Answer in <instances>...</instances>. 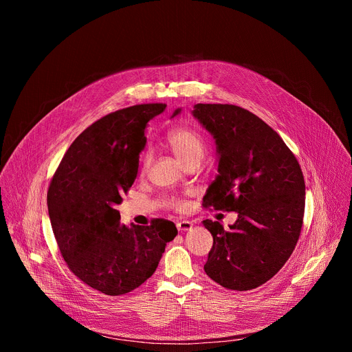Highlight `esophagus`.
<instances>
[{
    "label": "esophagus",
    "instance_id": "34e87169",
    "mask_svg": "<svg viewBox=\"0 0 352 352\" xmlns=\"http://www.w3.org/2000/svg\"><path fill=\"white\" fill-rule=\"evenodd\" d=\"M192 221H189V220H181V221H177V228L179 230V231H188V230H190L192 228Z\"/></svg>",
    "mask_w": 352,
    "mask_h": 352
}]
</instances>
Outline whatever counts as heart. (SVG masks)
<instances>
[{"label": "heart", "instance_id": "1", "mask_svg": "<svg viewBox=\"0 0 352 352\" xmlns=\"http://www.w3.org/2000/svg\"><path fill=\"white\" fill-rule=\"evenodd\" d=\"M167 144L171 148L174 156L182 163L184 166L192 164V163H200L205 156L206 152V143L204 136L200 135L196 129L192 128H175L168 132L167 135ZM150 162H152V155H150L148 150L142 153L140 156V173H146ZM162 204L174 210H181L185 204L184 200L177 196H166Z\"/></svg>", "mask_w": 352, "mask_h": 352}]
</instances>
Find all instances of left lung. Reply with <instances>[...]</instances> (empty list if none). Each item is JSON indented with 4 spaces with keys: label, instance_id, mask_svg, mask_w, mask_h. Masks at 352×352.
Returning <instances> with one entry per match:
<instances>
[{
    "label": "left lung",
    "instance_id": "8db88e82",
    "mask_svg": "<svg viewBox=\"0 0 352 352\" xmlns=\"http://www.w3.org/2000/svg\"><path fill=\"white\" fill-rule=\"evenodd\" d=\"M193 116L213 135L219 153V175L202 205L238 213L230 230L204 221L213 235L205 272L224 288L254 289L278 273L299 239L302 170L281 136L254 113L234 104H196Z\"/></svg>",
    "mask_w": 352,
    "mask_h": 352
}]
</instances>
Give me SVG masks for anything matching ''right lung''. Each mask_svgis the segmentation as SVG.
I'll list each match as a JSON object with an SVG mask.
<instances>
[{"label": "right lung", "mask_w": 352, "mask_h": 352, "mask_svg": "<svg viewBox=\"0 0 352 352\" xmlns=\"http://www.w3.org/2000/svg\"><path fill=\"white\" fill-rule=\"evenodd\" d=\"M164 109L136 104L93 122L72 142L48 186V216L68 269L106 295L143 284L178 232L166 219L128 228L117 210L135 182L146 124Z\"/></svg>", "instance_id": "1"}]
</instances>
